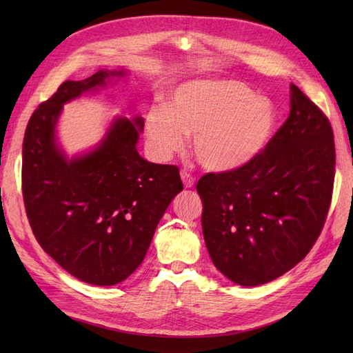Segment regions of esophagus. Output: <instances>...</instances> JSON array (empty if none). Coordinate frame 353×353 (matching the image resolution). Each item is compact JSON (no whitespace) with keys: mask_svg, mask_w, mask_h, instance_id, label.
Listing matches in <instances>:
<instances>
[{"mask_svg":"<svg viewBox=\"0 0 353 353\" xmlns=\"http://www.w3.org/2000/svg\"><path fill=\"white\" fill-rule=\"evenodd\" d=\"M181 179H183L185 188H191V187L194 185V183H196V178L191 175V174H188L187 170H183V172H181Z\"/></svg>","mask_w":353,"mask_h":353,"instance_id":"esophagus-1","label":"esophagus"}]
</instances>
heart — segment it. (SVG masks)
<instances>
[{
	"mask_svg": "<svg viewBox=\"0 0 353 353\" xmlns=\"http://www.w3.org/2000/svg\"><path fill=\"white\" fill-rule=\"evenodd\" d=\"M276 112L271 100L232 79H196L178 85L166 108L154 105L145 116L150 150L168 160L193 135L201 166L232 170L259 156L274 132Z\"/></svg>",
	"mask_w": 353,
	"mask_h": 353,
	"instance_id": "b5f03b06",
	"label": "heart"
}]
</instances>
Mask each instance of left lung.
<instances>
[{"mask_svg":"<svg viewBox=\"0 0 353 353\" xmlns=\"http://www.w3.org/2000/svg\"><path fill=\"white\" fill-rule=\"evenodd\" d=\"M290 91V114L259 156L197 183L210 259L240 285L270 283L301 262L331 205L333 128L301 88L292 83Z\"/></svg>","mask_w":353,"mask_h":353,"instance_id":"8db88e82","label":"left lung"}]
</instances>
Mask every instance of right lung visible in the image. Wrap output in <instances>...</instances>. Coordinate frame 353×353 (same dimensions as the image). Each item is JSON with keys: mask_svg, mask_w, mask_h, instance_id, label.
I'll use <instances>...</instances> for the list:
<instances>
[{"mask_svg": "<svg viewBox=\"0 0 353 353\" xmlns=\"http://www.w3.org/2000/svg\"><path fill=\"white\" fill-rule=\"evenodd\" d=\"M113 74L122 72L63 82L32 113L23 138L22 191L32 232L63 270L94 285L121 283L140 266L160 218L184 188L178 166L138 154L141 119L114 121L104 141L82 157L68 160L59 150L63 104Z\"/></svg>", "mask_w": 353, "mask_h": 353, "instance_id": "add662e5", "label": "right lung"}]
</instances>
